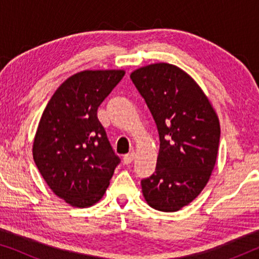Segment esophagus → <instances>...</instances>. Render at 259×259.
Masks as SVG:
<instances>
[{"label":"esophagus","mask_w":259,"mask_h":259,"mask_svg":"<svg viewBox=\"0 0 259 259\" xmlns=\"http://www.w3.org/2000/svg\"><path fill=\"white\" fill-rule=\"evenodd\" d=\"M134 158H136V154H134L133 152H131V153L123 155V164H126V165L131 164V162L134 160Z\"/></svg>","instance_id":"1"}]
</instances>
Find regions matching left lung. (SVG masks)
Returning a JSON list of instances; mask_svg holds the SVG:
<instances>
[{"instance_id": "obj_1", "label": "left lung", "mask_w": 259, "mask_h": 259, "mask_svg": "<svg viewBox=\"0 0 259 259\" xmlns=\"http://www.w3.org/2000/svg\"><path fill=\"white\" fill-rule=\"evenodd\" d=\"M157 125L160 148L155 172L141 180L145 200L175 212L196 199L217 160L221 126L196 81L179 67L159 62L131 73Z\"/></svg>"}]
</instances>
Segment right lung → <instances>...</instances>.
I'll return each instance as SVG.
<instances>
[{"instance_id":"add662e5","label":"right lung","mask_w":259,"mask_h":259,"mask_svg":"<svg viewBox=\"0 0 259 259\" xmlns=\"http://www.w3.org/2000/svg\"><path fill=\"white\" fill-rule=\"evenodd\" d=\"M123 75L122 69L74 74L60 84L42 113L34 161L53 192L74 207L98 203L120 162L97 112Z\"/></svg>"}]
</instances>
